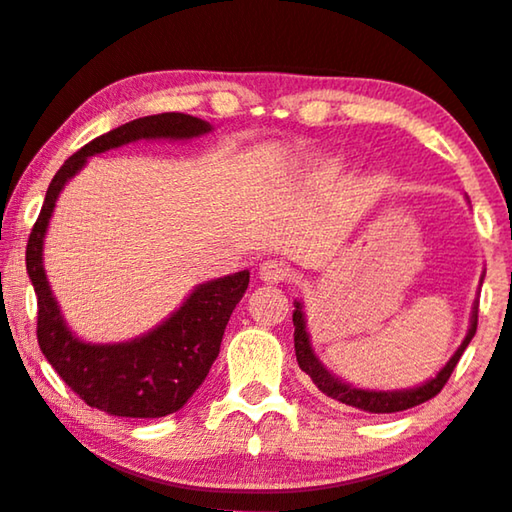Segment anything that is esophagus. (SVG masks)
<instances>
[{"label": "esophagus", "mask_w": 512, "mask_h": 512, "mask_svg": "<svg viewBox=\"0 0 512 512\" xmlns=\"http://www.w3.org/2000/svg\"><path fill=\"white\" fill-rule=\"evenodd\" d=\"M292 276V269L283 260H264L260 264V278L264 283H283Z\"/></svg>", "instance_id": "obj_1"}]
</instances>
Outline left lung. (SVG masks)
<instances>
[{"mask_svg":"<svg viewBox=\"0 0 512 512\" xmlns=\"http://www.w3.org/2000/svg\"><path fill=\"white\" fill-rule=\"evenodd\" d=\"M292 323H295V356L297 363L302 367V372H306L311 377L313 384L318 386V391H323L330 398L339 400V403L356 407V410L363 412H372V414H391V412H403L410 410V407H417L426 400L435 398L442 391V386L447 384L449 377H452L456 363L466 351V346L473 339L475 330H478V302L473 306V316H470V330L463 344L456 349V353L449 358V363L442 367V370L435 374V379L426 381L417 388H405V391H363V388H353L344 381H339L332 377L330 372L320 365V360L316 358V353L311 349L309 335H306V323H304V313H302V304L295 302V313H292Z\"/></svg>","mask_w":512,"mask_h":512,"instance_id":"left-lung-1","label":"left lung"}]
</instances>
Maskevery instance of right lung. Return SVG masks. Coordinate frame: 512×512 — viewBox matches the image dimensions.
I'll use <instances>...</instances> for the list:
<instances>
[{
  "mask_svg": "<svg viewBox=\"0 0 512 512\" xmlns=\"http://www.w3.org/2000/svg\"><path fill=\"white\" fill-rule=\"evenodd\" d=\"M210 124L180 112L154 114L114 128L67 159L46 192L34 222L25 264L37 292V342L60 379L84 400L112 417L156 419L180 410L208 377L220 353L231 311L248 290L250 271L208 281L152 332L124 344H86L65 325L44 274L42 248L51 213L65 182L88 156L135 140H189L208 133Z\"/></svg>",
  "mask_w": 512,
  "mask_h": 512,
  "instance_id": "right-lung-1",
  "label": "right lung"
}]
</instances>
